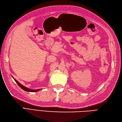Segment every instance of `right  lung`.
<instances>
[{
    "label": "right lung",
    "instance_id": "right-lung-1",
    "mask_svg": "<svg viewBox=\"0 0 122 122\" xmlns=\"http://www.w3.org/2000/svg\"><path fill=\"white\" fill-rule=\"evenodd\" d=\"M14 80H15V81L17 82V84L19 86V87H20L21 88H22V89L25 90V91H27V92H37V91H39V90H40V89H38V90H31V89H28V88H27L24 87V86L22 85L21 84H20L19 82L15 80V79H14Z\"/></svg>",
    "mask_w": 122,
    "mask_h": 122
}]
</instances>
